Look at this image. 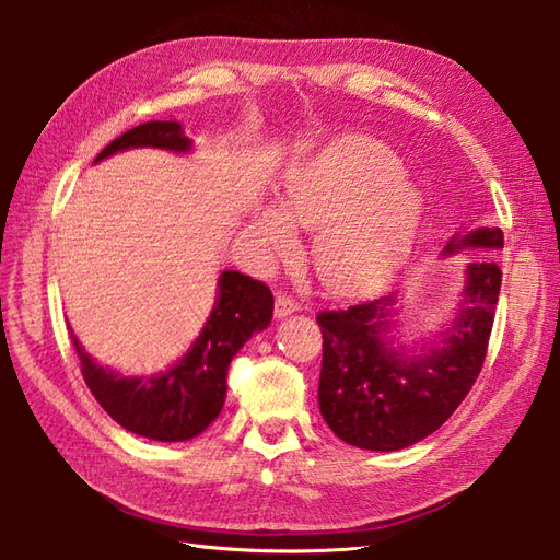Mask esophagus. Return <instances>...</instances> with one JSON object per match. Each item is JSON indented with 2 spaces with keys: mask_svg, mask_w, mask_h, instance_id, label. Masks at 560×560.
Wrapping results in <instances>:
<instances>
[{
  "mask_svg": "<svg viewBox=\"0 0 560 560\" xmlns=\"http://www.w3.org/2000/svg\"><path fill=\"white\" fill-rule=\"evenodd\" d=\"M295 311H301V305L295 303L291 295H287V293H279L277 295V305H273V315H277V319H283V317H289L291 313H295Z\"/></svg>",
  "mask_w": 560,
  "mask_h": 560,
  "instance_id": "esophagus-1",
  "label": "esophagus"
}]
</instances>
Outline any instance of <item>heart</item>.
Masks as SVG:
<instances>
[{"instance_id": "b5f03b06", "label": "heart", "mask_w": 560, "mask_h": 560, "mask_svg": "<svg viewBox=\"0 0 560 560\" xmlns=\"http://www.w3.org/2000/svg\"><path fill=\"white\" fill-rule=\"evenodd\" d=\"M401 173L385 144L343 137L293 173L287 209L267 205L255 213V237L271 253H289L293 223L319 231L315 265L327 287L371 293L399 269L421 221L419 189Z\"/></svg>"}]
</instances>
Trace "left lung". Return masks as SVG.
Wrapping results in <instances>:
<instances>
[{
  "mask_svg": "<svg viewBox=\"0 0 560 560\" xmlns=\"http://www.w3.org/2000/svg\"><path fill=\"white\" fill-rule=\"evenodd\" d=\"M503 247L501 229H474L445 245ZM503 271L474 257L464 271L462 305L440 347L409 355L392 349L395 295L317 315L323 329L319 411L343 443L392 452L419 443L443 425L477 383L489 349Z\"/></svg>",
  "mask_w": 560,
  "mask_h": 560,
  "instance_id": "8db88e82",
  "label": "left lung"
}]
</instances>
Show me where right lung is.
Wrapping results in <instances>:
<instances>
[{
  "label": "right lung",
  "instance_id": "obj_1",
  "mask_svg": "<svg viewBox=\"0 0 560 560\" xmlns=\"http://www.w3.org/2000/svg\"><path fill=\"white\" fill-rule=\"evenodd\" d=\"M139 147L189 151L192 141L183 135L180 122L153 120L110 141L96 161ZM271 313L273 295L267 283L229 269L219 277V295L205 329L171 371L151 377H122L93 361L81 349L74 331L71 343L91 395L110 419L137 435L180 443L199 435L221 413L233 355L255 331L267 329Z\"/></svg>",
  "mask_w": 560,
  "mask_h": 560
}]
</instances>
